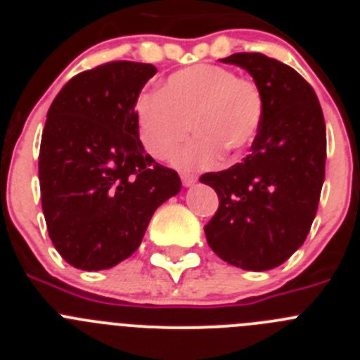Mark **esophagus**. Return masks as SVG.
Returning a JSON list of instances; mask_svg holds the SVG:
<instances>
[{"mask_svg": "<svg viewBox=\"0 0 360 360\" xmlns=\"http://www.w3.org/2000/svg\"><path fill=\"white\" fill-rule=\"evenodd\" d=\"M180 176H182V184H184V186H193V184H195L196 180H198V176H196L195 173H182V174H180Z\"/></svg>", "mask_w": 360, "mask_h": 360, "instance_id": "esophagus-1", "label": "esophagus"}]
</instances>
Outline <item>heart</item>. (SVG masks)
<instances>
[{
    "mask_svg": "<svg viewBox=\"0 0 360 360\" xmlns=\"http://www.w3.org/2000/svg\"><path fill=\"white\" fill-rule=\"evenodd\" d=\"M262 117L257 82L216 65L178 70L158 94L142 95L135 104L139 141L158 160H167L191 129L198 135L174 155L182 167L212 164L221 151L231 157L243 153L256 139Z\"/></svg>",
    "mask_w": 360,
    "mask_h": 360,
    "instance_id": "heart-1",
    "label": "heart"
}]
</instances>
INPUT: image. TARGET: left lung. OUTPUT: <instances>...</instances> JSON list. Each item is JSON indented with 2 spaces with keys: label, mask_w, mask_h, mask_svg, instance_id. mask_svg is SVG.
Listing matches in <instances>:
<instances>
[{
  "label": "left lung",
  "mask_w": 360,
  "mask_h": 360,
  "mask_svg": "<svg viewBox=\"0 0 360 360\" xmlns=\"http://www.w3.org/2000/svg\"><path fill=\"white\" fill-rule=\"evenodd\" d=\"M221 61L252 75L263 117L243 162L200 176L219 200L203 229L224 262L270 270L303 245L316 218L326 164L323 110L314 88L274 57L240 52Z\"/></svg>",
  "instance_id": "1"
}]
</instances>
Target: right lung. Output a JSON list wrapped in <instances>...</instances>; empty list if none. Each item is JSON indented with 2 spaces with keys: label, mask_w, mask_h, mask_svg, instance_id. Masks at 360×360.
Listing matches in <instances>:
<instances>
[{
  "label": "right lung",
  "mask_w": 360,
  "mask_h": 360,
  "mask_svg": "<svg viewBox=\"0 0 360 360\" xmlns=\"http://www.w3.org/2000/svg\"><path fill=\"white\" fill-rule=\"evenodd\" d=\"M155 73L146 63H104L70 79L50 106L41 205L53 247L75 269H111L131 256L153 212L182 189L136 135V98Z\"/></svg>",
  "instance_id": "1"
}]
</instances>
